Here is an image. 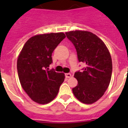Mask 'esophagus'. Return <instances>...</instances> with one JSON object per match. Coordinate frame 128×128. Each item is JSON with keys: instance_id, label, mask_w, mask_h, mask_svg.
Returning <instances> with one entry per match:
<instances>
[{"instance_id": "34e87169", "label": "esophagus", "mask_w": 128, "mask_h": 128, "mask_svg": "<svg viewBox=\"0 0 128 128\" xmlns=\"http://www.w3.org/2000/svg\"><path fill=\"white\" fill-rule=\"evenodd\" d=\"M65 77L66 78H71V74H70V73H66V74H65Z\"/></svg>"}]
</instances>
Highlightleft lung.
Here are the masks:
<instances>
[{
	"instance_id": "left-lung-1",
	"label": "left lung",
	"mask_w": 128,
	"mask_h": 128,
	"mask_svg": "<svg viewBox=\"0 0 128 128\" xmlns=\"http://www.w3.org/2000/svg\"><path fill=\"white\" fill-rule=\"evenodd\" d=\"M66 35L75 46L79 62L86 65L82 71L75 72L78 84L72 92L84 104H93L104 95L110 84L112 64L109 50L91 32L72 31Z\"/></svg>"
}]
</instances>
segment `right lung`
<instances>
[{"label": "right lung", "mask_w": 128, "mask_h": 128, "mask_svg": "<svg viewBox=\"0 0 128 128\" xmlns=\"http://www.w3.org/2000/svg\"><path fill=\"white\" fill-rule=\"evenodd\" d=\"M66 38L64 33L32 37L24 45L17 61L19 80L29 97L40 104L51 102L64 81V73L49 70L52 53Z\"/></svg>", "instance_id": "add662e5"}]
</instances>
